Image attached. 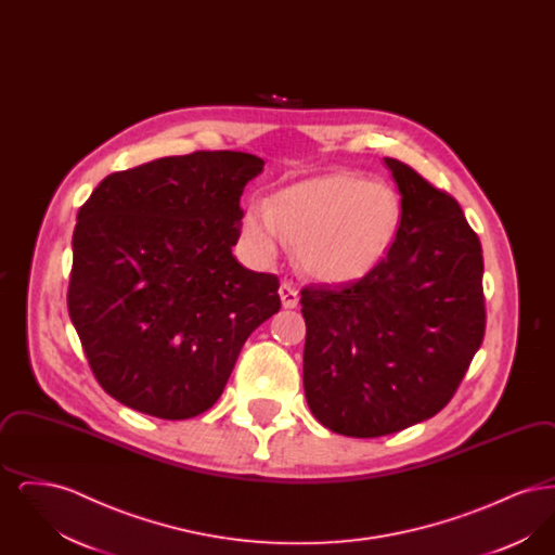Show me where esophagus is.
<instances>
[{
	"label": "esophagus",
	"instance_id": "1",
	"mask_svg": "<svg viewBox=\"0 0 555 555\" xmlns=\"http://www.w3.org/2000/svg\"><path fill=\"white\" fill-rule=\"evenodd\" d=\"M279 293H281V299H283V306H285V308H289V310L291 308H297V304H299V291H297V287H295L291 281H283Z\"/></svg>",
	"mask_w": 555,
	"mask_h": 555
}]
</instances>
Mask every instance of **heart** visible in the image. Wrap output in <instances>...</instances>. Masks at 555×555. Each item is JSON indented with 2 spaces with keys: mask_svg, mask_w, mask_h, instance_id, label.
Returning a JSON list of instances; mask_svg holds the SVG:
<instances>
[{
  "mask_svg": "<svg viewBox=\"0 0 555 555\" xmlns=\"http://www.w3.org/2000/svg\"><path fill=\"white\" fill-rule=\"evenodd\" d=\"M401 206L393 189L362 177L328 175L279 191L270 206L251 204L243 237L270 262L283 238L297 247L304 272L326 283L364 276L396 237Z\"/></svg>",
  "mask_w": 555,
  "mask_h": 555,
  "instance_id": "1",
  "label": "heart"
}]
</instances>
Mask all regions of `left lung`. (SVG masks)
<instances>
[{
    "instance_id": "left-lung-1",
    "label": "left lung",
    "mask_w": 555,
    "mask_h": 555,
    "mask_svg": "<svg viewBox=\"0 0 555 555\" xmlns=\"http://www.w3.org/2000/svg\"><path fill=\"white\" fill-rule=\"evenodd\" d=\"M401 193L387 256L347 287L301 289L304 391L318 423L383 437L441 412L485 337L482 247L460 204L385 158Z\"/></svg>"
}]
</instances>
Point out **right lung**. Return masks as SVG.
Returning <instances> with one entry per match:
<instances>
[{
  "mask_svg": "<svg viewBox=\"0 0 555 555\" xmlns=\"http://www.w3.org/2000/svg\"><path fill=\"white\" fill-rule=\"evenodd\" d=\"M264 159L193 152L106 177L80 206L68 314L93 376L137 412L210 410L247 337L281 310L279 276L238 264V206Z\"/></svg>",
  "mask_w": 555,
  "mask_h": 555,
  "instance_id": "obj_1",
  "label": "right lung"
}]
</instances>
